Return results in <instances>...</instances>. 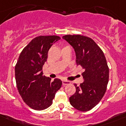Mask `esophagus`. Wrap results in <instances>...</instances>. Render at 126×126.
<instances>
[{"mask_svg": "<svg viewBox=\"0 0 126 126\" xmlns=\"http://www.w3.org/2000/svg\"><path fill=\"white\" fill-rule=\"evenodd\" d=\"M71 84V82L69 81H67V80H63V85H68V84Z\"/></svg>", "mask_w": 126, "mask_h": 126, "instance_id": "obj_1", "label": "esophagus"}]
</instances>
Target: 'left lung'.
Instances as JSON below:
<instances>
[{"label":"left lung","instance_id":"obj_1","mask_svg":"<svg viewBox=\"0 0 126 126\" xmlns=\"http://www.w3.org/2000/svg\"><path fill=\"white\" fill-rule=\"evenodd\" d=\"M63 39L73 47L76 53V63L85 69L82 73L84 82L77 86L69 100L79 111L92 109L106 93L109 78V68L103 51L93 39L82 35H65Z\"/></svg>","mask_w":126,"mask_h":126}]
</instances>
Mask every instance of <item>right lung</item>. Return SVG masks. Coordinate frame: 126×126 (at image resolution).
Segmentation results:
<instances>
[{
	"label": "right lung",
	"mask_w": 126,
	"mask_h": 126,
	"mask_svg": "<svg viewBox=\"0 0 126 126\" xmlns=\"http://www.w3.org/2000/svg\"><path fill=\"white\" fill-rule=\"evenodd\" d=\"M61 37L58 36H40L35 37L23 49L15 66L17 90L30 107L42 110L50 107L61 80L44 76L42 67L47 61L48 51Z\"/></svg>",
	"instance_id": "right-lung-1"
}]
</instances>
